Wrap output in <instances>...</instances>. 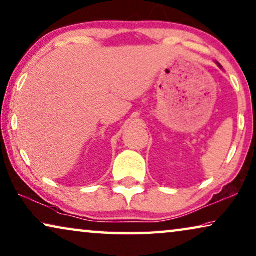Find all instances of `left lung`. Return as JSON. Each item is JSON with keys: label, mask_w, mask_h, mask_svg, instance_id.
Segmentation results:
<instances>
[{"label": "left lung", "mask_w": 256, "mask_h": 256, "mask_svg": "<svg viewBox=\"0 0 256 256\" xmlns=\"http://www.w3.org/2000/svg\"><path fill=\"white\" fill-rule=\"evenodd\" d=\"M217 64H218V63H217ZM218 66H220V64H218Z\"/></svg>", "instance_id": "1"}]
</instances>
